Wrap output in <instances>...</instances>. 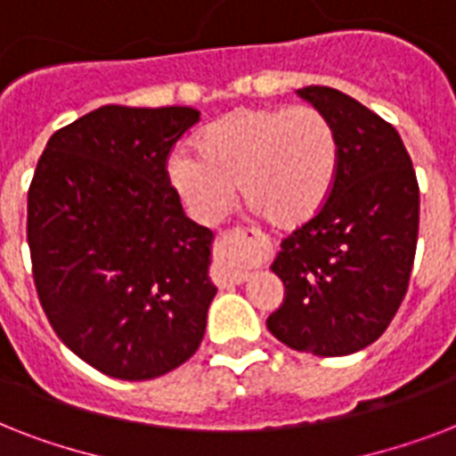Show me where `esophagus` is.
Here are the masks:
<instances>
[{
  "label": "esophagus",
  "mask_w": 456,
  "mask_h": 456,
  "mask_svg": "<svg viewBox=\"0 0 456 456\" xmlns=\"http://www.w3.org/2000/svg\"><path fill=\"white\" fill-rule=\"evenodd\" d=\"M248 241H250L248 229L234 227V229H229V232H222V234L217 236V250H220L222 256H234L236 250L243 248V243H248ZM227 279L232 281V284H243V281L248 279V272L241 270V267L232 260V263L227 265Z\"/></svg>",
  "instance_id": "esophagus-1"
}]
</instances>
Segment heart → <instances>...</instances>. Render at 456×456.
Returning a JSON list of instances; mask_svg holds the SVG:
<instances>
[{
	"instance_id": "b5f03b06",
	"label": "heart",
	"mask_w": 456,
	"mask_h": 456,
	"mask_svg": "<svg viewBox=\"0 0 456 456\" xmlns=\"http://www.w3.org/2000/svg\"><path fill=\"white\" fill-rule=\"evenodd\" d=\"M196 151H177L167 170L203 222L227 215L239 186L272 227L296 229L322 210L338 170V137L314 106L239 109L203 130Z\"/></svg>"
}]
</instances>
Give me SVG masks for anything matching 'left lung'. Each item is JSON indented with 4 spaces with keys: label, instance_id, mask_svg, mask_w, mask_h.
Masks as SVG:
<instances>
[{
    "label": "left lung",
    "instance_id": "left-lung-1",
    "mask_svg": "<svg viewBox=\"0 0 456 456\" xmlns=\"http://www.w3.org/2000/svg\"><path fill=\"white\" fill-rule=\"evenodd\" d=\"M338 137L331 193L281 241L272 272L284 303L267 329L293 350L340 357L371 346L410 286L419 182L403 139L374 110L331 87L298 89Z\"/></svg>",
    "mask_w": 456,
    "mask_h": 456
}]
</instances>
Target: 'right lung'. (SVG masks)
<instances>
[{
    "mask_svg": "<svg viewBox=\"0 0 456 456\" xmlns=\"http://www.w3.org/2000/svg\"><path fill=\"white\" fill-rule=\"evenodd\" d=\"M189 106H102L46 142L28 189V246L53 331L102 374L146 381L206 333L213 232L191 222L167 158Z\"/></svg>",
    "mask_w": 456,
    "mask_h": 456,
    "instance_id": "1",
    "label": "right lung"
}]
</instances>
